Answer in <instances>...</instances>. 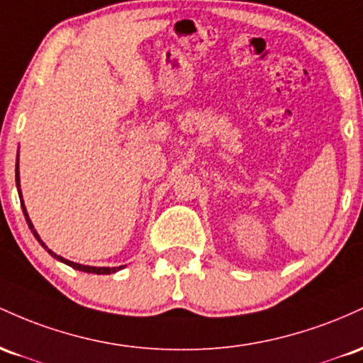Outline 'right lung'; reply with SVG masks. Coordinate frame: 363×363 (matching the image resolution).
I'll use <instances>...</instances> for the list:
<instances>
[{
  "instance_id": "add662e5",
  "label": "right lung",
  "mask_w": 363,
  "mask_h": 363,
  "mask_svg": "<svg viewBox=\"0 0 363 363\" xmlns=\"http://www.w3.org/2000/svg\"><path fill=\"white\" fill-rule=\"evenodd\" d=\"M15 178H17V186H18V160H17V174H15ZM20 197H22V194H20ZM22 211H23V216H26V221H27L28 228H30V230H32V233H34L35 238H38V242L40 243V245H43L44 248H46V250L50 252V254L52 255V257H55V259H58V260H61V262H65V264H67V266H70V267H73V269H77V271H84V272H94V274H111V272H116V271H120L121 267H123V266H120V267H92V266H82V264H77V262H72V260H67V259L60 257V255H56L55 252H51L50 248H48L46 245H44V243H43V240L39 238L38 231L34 230V226H32L30 219H28V214H27V209H26V206H23V201H22Z\"/></svg>"
}]
</instances>
